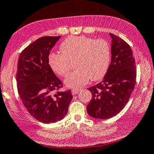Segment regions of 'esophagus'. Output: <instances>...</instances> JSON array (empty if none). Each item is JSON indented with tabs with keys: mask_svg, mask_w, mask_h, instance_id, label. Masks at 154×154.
<instances>
[{
	"mask_svg": "<svg viewBox=\"0 0 154 154\" xmlns=\"http://www.w3.org/2000/svg\"><path fill=\"white\" fill-rule=\"evenodd\" d=\"M81 91H82V90L80 89V88H73L72 90V94H76L78 93V92H80Z\"/></svg>",
	"mask_w": 154,
	"mask_h": 154,
	"instance_id": "34e87169",
	"label": "esophagus"
}]
</instances>
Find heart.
<instances>
[{
  "mask_svg": "<svg viewBox=\"0 0 154 154\" xmlns=\"http://www.w3.org/2000/svg\"><path fill=\"white\" fill-rule=\"evenodd\" d=\"M60 48L62 54H50L48 63L54 72L64 77L69 71L70 62L75 61L77 69L65 80L68 87L80 88L90 78L97 80L105 75L111 60V48L106 40L72 36L61 43Z\"/></svg>",
  "mask_w": 154,
  "mask_h": 154,
  "instance_id": "heart-1",
  "label": "heart"
}]
</instances>
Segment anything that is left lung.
<instances>
[{
    "label": "left lung",
    "instance_id": "1",
    "mask_svg": "<svg viewBox=\"0 0 154 154\" xmlns=\"http://www.w3.org/2000/svg\"><path fill=\"white\" fill-rule=\"evenodd\" d=\"M111 37V60L103 80L88 90L92 99L87 112L92 117L107 119L117 115L128 102L136 79L135 62L130 46L120 37Z\"/></svg>",
    "mask_w": 154,
    "mask_h": 154
}]
</instances>
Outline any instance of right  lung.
Instances as JSON below:
<instances>
[{
	"instance_id": "add662e5",
	"label": "right lung",
	"mask_w": 154,
	"mask_h": 154,
	"mask_svg": "<svg viewBox=\"0 0 154 154\" xmlns=\"http://www.w3.org/2000/svg\"><path fill=\"white\" fill-rule=\"evenodd\" d=\"M61 36L40 37L20 54L16 75L17 89L29 114L43 123H56L68 112L71 91L57 92L62 82L48 63L50 51Z\"/></svg>"
}]
</instances>
